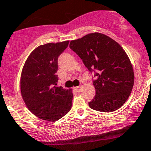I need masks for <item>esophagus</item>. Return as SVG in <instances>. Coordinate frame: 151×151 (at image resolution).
Instances as JSON below:
<instances>
[{
	"label": "esophagus",
	"instance_id": "obj_1",
	"mask_svg": "<svg viewBox=\"0 0 151 151\" xmlns=\"http://www.w3.org/2000/svg\"><path fill=\"white\" fill-rule=\"evenodd\" d=\"M74 89H75V90H76L77 92H78V93H79V92L81 90V86H78V87H76Z\"/></svg>",
	"mask_w": 151,
	"mask_h": 151
}]
</instances>
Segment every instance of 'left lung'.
Returning <instances> with one entry per match:
<instances>
[{
	"mask_svg": "<svg viewBox=\"0 0 151 151\" xmlns=\"http://www.w3.org/2000/svg\"><path fill=\"white\" fill-rule=\"evenodd\" d=\"M70 47L89 71L95 72L93 83L96 96L89 102L90 108L104 113L120 108L130 96L134 84L133 67L122 47L99 32L71 41Z\"/></svg>",
	"mask_w": 151,
	"mask_h": 151,
	"instance_id": "left-lung-1",
	"label": "left lung"
}]
</instances>
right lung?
I'll return each mask as SVG.
<instances>
[{
	"label": "right lung",
	"mask_w": 151,
	"mask_h": 151,
	"mask_svg": "<svg viewBox=\"0 0 151 151\" xmlns=\"http://www.w3.org/2000/svg\"><path fill=\"white\" fill-rule=\"evenodd\" d=\"M69 41L49 43L35 48L27 58L21 76V93L27 108L43 120L55 122L72 107L73 93L56 87L58 56Z\"/></svg>",
	"instance_id": "add662e5"
}]
</instances>
